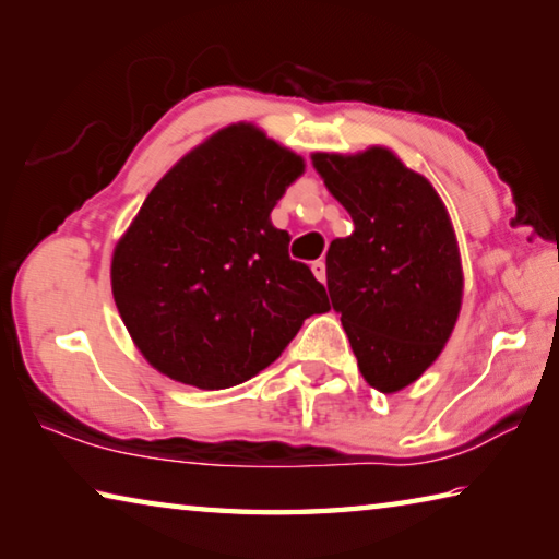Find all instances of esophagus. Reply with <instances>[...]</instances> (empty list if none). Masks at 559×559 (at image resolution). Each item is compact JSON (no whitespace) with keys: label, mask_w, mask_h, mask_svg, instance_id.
Masks as SVG:
<instances>
[{"label":"esophagus","mask_w":559,"mask_h":559,"mask_svg":"<svg viewBox=\"0 0 559 559\" xmlns=\"http://www.w3.org/2000/svg\"><path fill=\"white\" fill-rule=\"evenodd\" d=\"M313 273H316V278H318V281H323V283H325V278H328L325 261H313Z\"/></svg>","instance_id":"obj_1"}]
</instances>
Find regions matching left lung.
<instances>
[{"mask_svg": "<svg viewBox=\"0 0 559 559\" xmlns=\"http://www.w3.org/2000/svg\"><path fill=\"white\" fill-rule=\"evenodd\" d=\"M355 231L328 249V293L357 367L384 394L439 357L461 310V261L447 206L390 150L313 155Z\"/></svg>", "mask_w": 559, "mask_h": 559, "instance_id": "1", "label": "left lung"}]
</instances>
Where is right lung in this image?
I'll return each mask as SVG.
<instances>
[{
  "mask_svg": "<svg viewBox=\"0 0 559 559\" xmlns=\"http://www.w3.org/2000/svg\"><path fill=\"white\" fill-rule=\"evenodd\" d=\"M302 159L251 126H231L159 179L112 253V298L140 353L200 390L269 367L313 313L323 283L288 257L271 210Z\"/></svg>",
  "mask_w": 559,
  "mask_h": 559,
  "instance_id": "right-lung-1",
  "label": "right lung"
}]
</instances>
